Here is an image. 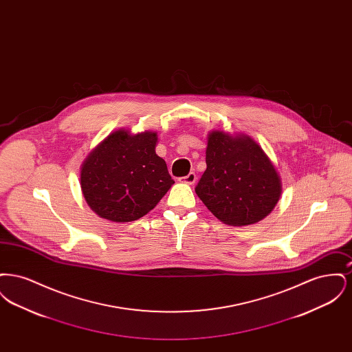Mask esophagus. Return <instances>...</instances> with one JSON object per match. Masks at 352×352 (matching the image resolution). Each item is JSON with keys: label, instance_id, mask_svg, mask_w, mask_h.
<instances>
[{"label": "esophagus", "instance_id": "1", "mask_svg": "<svg viewBox=\"0 0 352 352\" xmlns=\"http://www.w3.org/2000/svg\"><path fill=\"white\" fill-rule=\"evenodd\" d=\"M182 182L187 184H194L197 182V174L195 173H188L186 177L182 178Z\"/></svg>", "mask_w": 352, "mask_h": 352}]
</instances>
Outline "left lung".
<instances>
[{
	"mask_svg": "<svg viewBox=\"0 0 352 352\" xmlns=\"http://www.w3.org/2000/svg\"><path fill=\"white\" fill-rule=\"evenodd\" d=\"M206 164L195 192L224 224H254L267 218L280 201L281 177L251 135L210 132Z\"/></svg>",
	"mask_w": 352,
	"mask_h": 352,
	"instance_id": "left-lung-1",
	"label": "left lung"
}]
</instances>
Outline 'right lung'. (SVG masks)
<instances>
[{"label":"right lung","instance_id":"1","mask_svg":"<svg viewBox=\"0 0 352 352\" xmlns=\"http://www.w3.org/2000/svg\"><path fill=\"white\" fill-rule=\"evenodd\" d=\"M157 132L118 129L87 155L80 168L84 199L100 218L126 223L142 218L174 181L155 154Z\"/></svg>","mask_w":352,"mask_h":352}]
</instances>
